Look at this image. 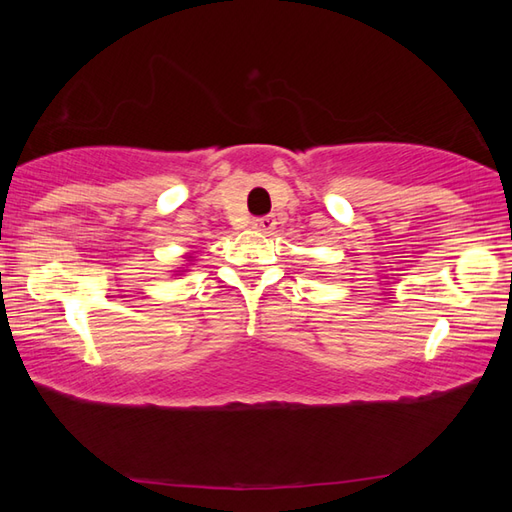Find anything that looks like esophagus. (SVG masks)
I'll use <instances>...</instances> for the list:
<instances>
[{
    "instance_id": "obj_1",
    "label": "esophagus",
    "mask_w": 512,
    "mask_h": 512,
    "mask_svg": "<svg viewBox=\"0 0 512 512\" xmlns=\"http://www.w3.org/2000/svg\"><path fill=\"white\" fill-rule=\"evenodd\" d=\"M275 215H262V217H255L253 220V228H257V231L262 233H273L275 231Z\"/></svg>"
}]
</instances>
